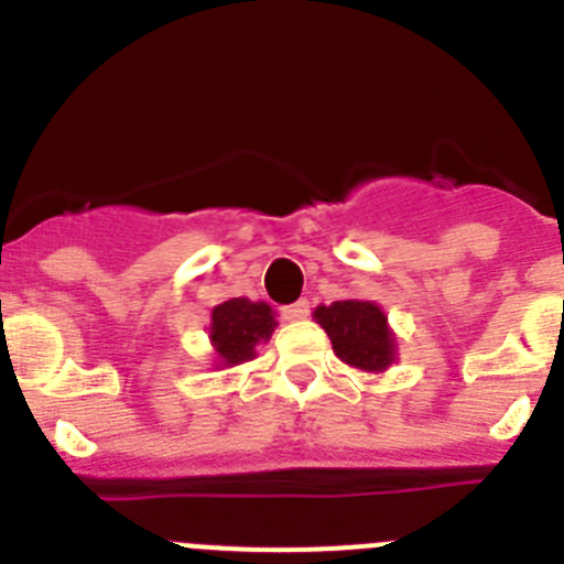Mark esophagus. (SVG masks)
Segmentation results:
<instances>
[{"instance_id": "obj_1", "label": "esophagus", "mask_w": 564, "mask_h": 564, "mask_svg": "<svg viewBox=\"0 0 564 564\" xmlns=\"http://www.w3.org/2000/svg\"><path fill=\"white\" fill-rule=\"evenodd\" d=\"M307 313H311V302H307V299H299L293 305L282 307V316H285L288 322H302V318H307Z\"/></svg>"}]
</instances>
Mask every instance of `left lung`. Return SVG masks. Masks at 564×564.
I'll return each instance as SVG.
<instances>
[{"label": "left lung", "mask_w": 564, "mask_h": 564, "mask_svg": "<svg viewBox=\"0 0 564 564\" xmlns=\"http://www.w3.org/2000/svg\"><path fill=\"white\" fill-rule=\"evenodd\" d=\"M316 325L330 336L333 352L364 372H383L395 364L398 344L387 313L367 299H341L313 311Z\"/></svg>", "instance_id": "left-lung-1"}]
</instances>
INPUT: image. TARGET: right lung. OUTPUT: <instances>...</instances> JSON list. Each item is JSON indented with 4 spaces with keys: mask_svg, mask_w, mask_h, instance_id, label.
<instances>
[{
    "mask_svg": "<svg viewBox=\"0 0 564 564\" xmlns=\"http://www.w3.org/2000/svg\"><path fill=\"white\" fill-rule=\"evenodd\" d=\"M276 330V313L268 302L228 299L212 311L208 341L214 347V367L226 370L257 356V344L268 341Z\"/></svg>",
    "mask_w": 564,
    "mask_h": 564,
    "instance_id": "right-lung-1",
    "label": "right lung"
}]
</instances>
